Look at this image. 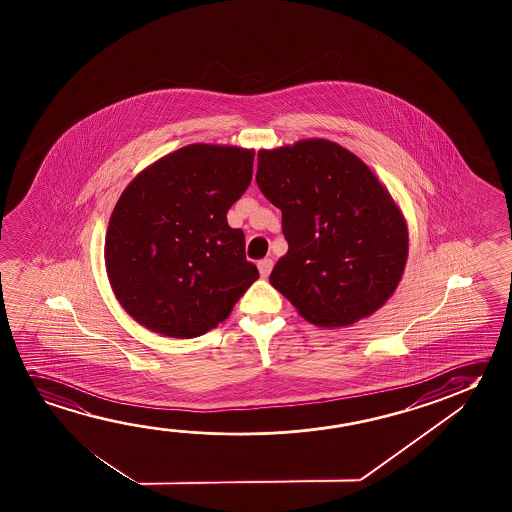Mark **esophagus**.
I'll use <instances>...</instances> for the list:
<instances>
[{
	"mask_svg": "<svg viewBox=\"0 0 512 512\" xmlns=\"http://www.w3.org/2000/svg\"><path fill=\"white\" fill-rule=\"evenodd\" d=\"M273 260L271 259H264L260 260L259 262V271H260V277L268 278L269 273H271V269H273Z\"/></svg>",
	"mask_w": 512,
	"mask_h": 512,
	"instance_id": "esophagus-1",
	"label": "esophagus"
}]
</instances>
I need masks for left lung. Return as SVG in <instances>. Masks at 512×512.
<instances>
[{"label":"left lung","mask_w":512,"mask_h":512,"mask_svg":"<svg viewBox=\"0 0 512 512\" xmlns=\"http://www.w3.org/2000/svg\"><path fill=\"white\" fill-rule=\"evenodd\" d=\"M257 185L289 250L269 282L318 327H348L393 296L409 253L402 210L352 151L327 139L260 150Z\"/></svg>","instance_id":"8db88e82"}]
</instances>
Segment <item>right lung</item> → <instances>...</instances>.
Wrapping results in <instances>:
<instances>
[{"label": "right lung", "mask_w": 512, "mask_h": 512, "mask_svg": "<svg viewBox=\"0 0 512 512\" xmlns=\"http://www.w3.org/2000/svg\"><path fill=\"white\" fill-rule=\"evenodd\" d=\"M255 151L189 144L128 184L110 216L105 266L123 309L151 332L191 339L225 321L259 278L227 212Z\"/></svg>", "instance_id": "1"}]
</instances>
